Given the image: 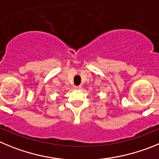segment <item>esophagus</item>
Returning a JSON list of instances; mask_svg holds the SVG:
<instances>
[{
    "label": "esophagus",
    "instance_id": "esophagus-1",
    "mask_svg": "<svg viewBox=\"0 0 159 159\" xmlns=\"http://www.w3.org/2000/svg\"><path fill=\"white\" fill-rule=\"evenodd\" d=\"M74 88L75 89H80L81 88V85H75V86H74Z\"/></svg>",
    "mask_w": 159,
    "mask_h": 159
}]
</instances>
